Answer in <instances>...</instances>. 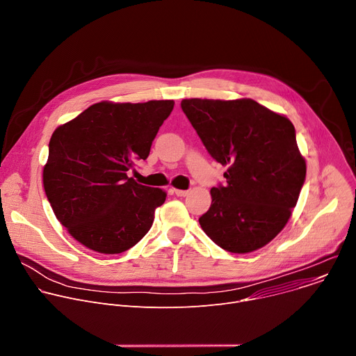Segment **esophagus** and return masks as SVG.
I'll use <instances>...</instances> for the list:
<instances>
[{"instance_id": "34e87169", "label": "esophagus", "mask_w": 356, "mask_h": 356, "mask_svg": "<svg viewBox=\"0 0 356 356\" xmlns=\"http://www.w3.org/2000/svg\"><path fill=\"white\" fill-rule=\"evenodd\" d=\"M173 193L177 195V197H186L188 194L187 190H177V188H173Z\"/></svg>"}]
</instances>
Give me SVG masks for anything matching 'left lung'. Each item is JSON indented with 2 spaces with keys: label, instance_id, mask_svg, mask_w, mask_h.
Segmentation results:
<instances>
[{
  "label": "left lung",
  "instance_id": "1",
  "mask_svg": "<svg viewBox=\"0 0 356 356\" xmlns=\"http://www.w3.org/2000/svg\"><path fill=\"white\" fill-rule=\"evenodd\" d=\"M181 110L222 166L225 186L211 188V207L198 222L232 253L268 245L287 224L306 180L289 118L255 99L186 98Z\"/></svg>",
  "mask_w": 356,
  "mask_h": 356
}]
</instances>
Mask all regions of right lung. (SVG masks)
Masks as SVG:
<instances>
[{"label": "right lung", "instance_id": "right-lung-1", "mask_svg": "<svg viewBox=\"0 0 356 356\" xmlns=\"http://www.w3.org/2000/svg\"><path fill=\"white\" fill-rule=\"evenodd\" d=\"M173 99L90 106L49 142L43 187L59 222L86 248L114 255L136 245L166 200L162 188L128 177L149 156Z\"/></svg>", "mask_w": 356, "mask_h": 356}]
</instances>
